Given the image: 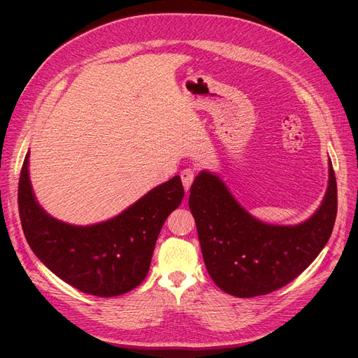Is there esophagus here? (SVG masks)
<instances>
[{"instance_id": "obj_1", "label": "esophagus", "mask_w": 358, "mask_h": 358, "mask_svg": "<svg viewBox=\"0 0 358 358\" xmlns=\"http://www.w3.org/2000/svg\"><path fill=\"white\" fill-rule=\"evenodd\" d=\"M180 178H182V183H183V188L187 191L191 188L194 179H196V170L194 169H183L180 171Z\"/></svg>"}]
</instances>
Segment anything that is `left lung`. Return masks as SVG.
<instances>
[{
  "instance_id": "left-lung-1",
  "label": "left lung",
  "mask_w": 358,
  "mask_h": 358,
  "mask_svg": "<svg viewBox=\"0 0 358 358\" xmlns=\"http://www.w3.org/2000/svg\"><path fill=\"white\" fill-rule=\"evenodd\" d=\"M189 192L206 268L216 285L236 297L264 296L296 279L329 242L338 213L331 161L321 206L297 225L258 221L209 171L200 173Z\"/></svg>"
}]
</instances>
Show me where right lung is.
Segmentation results:
<instances>
[{"label":"right lung","mask_w":358,"mask_h":358,"mask_svg":"<svg viewBox=\"0 0 358 358\" xmlns=\"http://www.w3.org/2000/svg\"><path fill=\"white\" fill-rule=\"evenodd\" d=\"M19 178L17 203L27 242L40 262L64 282L96 297L121 296L143 282L158 234L183 199L179 176L150 189L115 218L71 225L52 218L37 203L28 173Z\"/></svg>","instance_id":"1"}]
</instances>
